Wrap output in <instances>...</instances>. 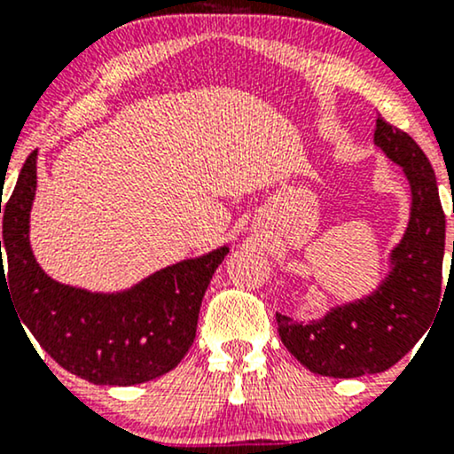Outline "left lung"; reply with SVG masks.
Wrapping results in <instances>:
<instances>
[{
  "instance_id": "obj_1",
  "label": "left lung",
  "mask_w": 454,
  "mask_h": 454,
  "mask_svg": "<svg viewBox=\"0 0 454 454\" xmlns=\"http://www.w3.org/2000/svg\"><path fill=\"white\" fill-rule=\"evenodd\" d=\"M373 143L403 168L411 194L410 222L390 252L388 275L372 294L331 307L307 325L278 314L284 346L317 376L387 372L429 331L440 307L446 217L431 161L410 134L380 114Z\"/></svg>"
}]
</instances>
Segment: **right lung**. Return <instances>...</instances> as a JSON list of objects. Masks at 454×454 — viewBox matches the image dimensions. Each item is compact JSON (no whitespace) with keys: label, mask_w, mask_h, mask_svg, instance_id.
Instances as JSON below:
<instances>
[{"label":"right lung","mask_w":454,"mask_h":454,"mask_svg":"<svg viewBox=\"0 0 454 454\" xmlns=\"http://www.w3.org/2000/svg\"><path fill=\"white\" fill-rule=\"evenodd\" d=\"M35 164L34 151L20 168L12 196L4 207L0 202V290L2 284L10 286L20 326L29 328L53 361L91 384L132 387L168 373L194 343L202 296L228 247L155 270L121 293H90L59 284L35 262L29 245ZM2 248L9 256L8 274Z\"/></svg>","instance_id":"add662e5"}]
</instances>
